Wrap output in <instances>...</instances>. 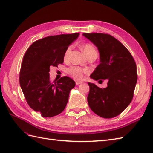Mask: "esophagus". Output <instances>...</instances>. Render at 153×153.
Returning a JSON list of instances; mask_svg holds the SVG:
<instances>
[{
  "label": "esophagus",
  "instance_id": "1",
  "mask_svg": "<svg viewBox=\"0 0 153 153\" xmlns=\"http://www.w3.org/2000/svg\"><path fill=\"white\" fill-rule=\"evenodd\" d=\"M81 83H82V82H79V81H76V85H79V84H81Z\"/></svg>",
  "mask_w": 153,
  "mask_h": 153
}]
</instances>
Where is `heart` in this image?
I'll return each mask as SVG.
<instances>
[{"label": "heart", "instance_id": "obj_1", "mask_svg": "<svg viewBox=\"0 0 153 153\" xmlns=\"http://www.w3.org/2000/svg\"><path fill=\"white\" fill-rule=\"evenodd\" d=\"M71 48V46L68 47L64 53V59H66ZM83 53L86 56L91 53H97V51L92 45L89 43H86L83 46ZM86 72V70L79 66H71L68 70V73L69 74L71 77H73L76 79H82L83 77V74Z\"/></svg>", "mask_w": 153, "mask_h": 153}]
</instances>
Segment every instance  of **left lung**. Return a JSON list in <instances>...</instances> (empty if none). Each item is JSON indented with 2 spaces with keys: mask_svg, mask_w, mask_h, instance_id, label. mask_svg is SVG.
<instances>
[{
  "mask_svg": "<svg viewBox=\"0 0 153 153\" xmlns=\"http://www.w3.org/2000/svg\"><path fill=\"white\" fill-rule=\"evenodd\" d=\"M83 35L98 48L100 54V64L91 74V78L108 82L107 87L103 89L88 83V105L97 115L105 118H114L128 106L134 97L137 81L135 60L124 45L112 35Z\"/></svg>",
  "mask_w": 153,
  "mask_h": 153,
  "instance_id": "8db88e82",
  "label": "left lung"
}]
</instances>
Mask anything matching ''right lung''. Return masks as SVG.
<instances>
[{
	"instance_id": "right-lung-1",
	"label": "right lung",
	"mask_w": 153,
	"mask_h": 153,
	"mask_svg": "<svg viewBox=\"0 0 153 153\" xmlns=\"http://www.w3.org/2000/svg\"><path fill=\"white\" fill-rule=\"evenodd\" d=\"M78 33L48 36L35 41L24 54L19 72V84L26 101L41 116L59 114L66 107L70 90L76 85L68 76L50 81L51 66L64 62V53Z\"/></svg>"
}]
</instances>
